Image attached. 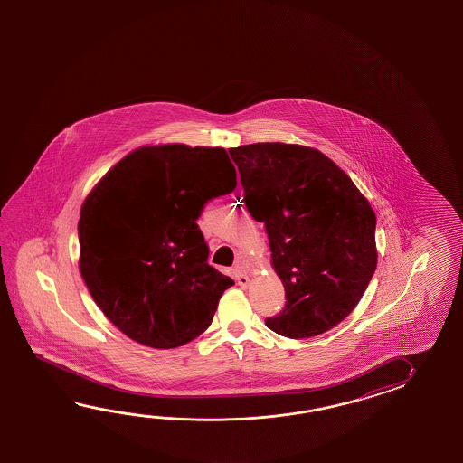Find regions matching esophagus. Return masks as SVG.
Returning <instances> with one entry per match:
<instances>
[{"instance_id":"34e87169","label":"esophagus","mask_w":463,"mask_h":463,"mask_svg":"<svg viewBox=\"0 0 463 463\" xmlns=\"http://www.w3.org/2000/svg\"><path fill=\"white\" fill-rule=\"evenodd\" d=\"M235 279L238 281V285L243 286V288L250 285V278L241 268H235Z\"/></svg>"}]
</instances>
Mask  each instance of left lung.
I'll return each instance as SVG.
<instances>
[{"mask_svg":"<svg viewBox=\"0 0 463 463\" xmlns=\"http://www.w3.org/2000/svg\"><path fill=\"white\" fill-rule=\"evenodd\" d=\"M245 205L265 223L286 305L266 326L303 339L351 315L377 266L375 213L354 182L316 148L260 142L230 148Z\"/></svg>","mask_w":463,"mask_h":463,"instance_id":"8db88e82","label":"left lung"}]
</instances>
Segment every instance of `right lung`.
Here are the masks:
<instances>
[{"instance_id": "add662e5", "label": "right lung", "mask_w": 463, "mask_h": 463, "mask_svg": "<svg viewBox=\"0 0 463 463\" xmlns=\"http://www.w3.org/2000/svg\"><path fill=\"white\" fill-rule=\"evenodd\" d=\"M236 187L222 147H140L99 180L80 208L79 269L109 321L154 349L187 345L235 285L207 263L197 220Z\"/></svg>"}]
</instances>
